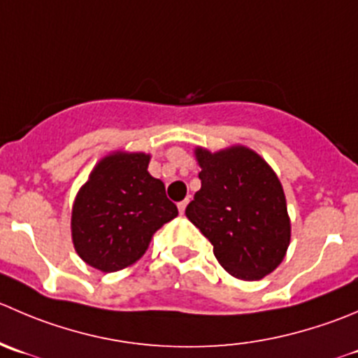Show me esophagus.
I'll return each instance as SVG.
<instances>
[{
	"label": "esophagus",
	"mask_w": 358,
	"mask_h": 358,
	"mask_svg": "<svg viewBox=\"0 0 358 358\" xmlns=\"http://www.w3.org/2000/svg\"><path fill=\"white\" fill-rule=\"evenodd\" d=\"M187 204H189V199H185V201H182V203H178V211H180V215L185 213Z\"/></svg>",
	"instance_id": "esophagus-1"
}]
</instances>
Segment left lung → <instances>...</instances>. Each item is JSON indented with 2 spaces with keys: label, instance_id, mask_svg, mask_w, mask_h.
<instances>
[{
  "label": "left lung",
  "instance_id": "1",
  "mask_svg": "<svg viewBox=\"0 0 358 358\" xmlns=\"http://www.w3.org/2000/svg\"><path fill=\"white\" fill-rule=\"evenodd\" d=\"M201 189L185 215L213 245L229 275L255 282L273 273L290 245V217L282 182L257 152L232 145L196 147Z\"/></svg>",
  "mask_w": 358,
  "mask_h": 358
}]
</instances>
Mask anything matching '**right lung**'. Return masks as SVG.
Wrapping results in <instances>:
<instances>
[{
	"instance_id": "right-lung-1",
	"label": "right lung",
	"mask_w": 358,
	"mask_h": 358,
	"mask_svg": "<svg viewBox=\"0 0 358 358\" xmlns=\"http://www.w3.org/2000/svg\"><path fill=\"white\" fill-rule=\"evenodd\" d=\"M150 154L105 155L76 192L71 239L85 264L115 273L143 257L152 236L178 215L164 183L148 173Z\"/></svg>"
}]
</instances>
